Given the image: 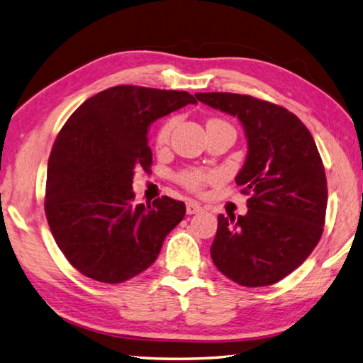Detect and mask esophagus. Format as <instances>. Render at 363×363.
<instances>
[{
    "label": "esophagus",
    "instance_id": "esophagus-1",
    "mask_svg": "<svg viewBox=\"0 0 363 363\" xmlns=\"http://www.w3.org/2000/svg\"><path fill=\"white\" fill-rule=\"evenodd\" d=\"M186 211H187V213L189 215H194V213H198V212H201L203 211V207L199 206L198 203H187V206H186Z\"/></svg>",
    "mask_w": 363,
    "mask_h": 363
}]
</instances>
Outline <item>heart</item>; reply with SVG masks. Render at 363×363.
I'll return each instance as SVG.
<instances>
[{
	"mask_svg": "<svg viewBox=\"0 0 363 363\" xmlns=\"http://www.w3.org/2000/svg\"><path fill=\"white\" fill-rule=\"evenodd\" d=\"M176 125L174 118H169L164 121L157 129L156 137H154V145H156L157 150L165 148L169 142V135H172L173 129ZM179 181L186 189L191 191H201L207 184H211L215 181V174L212 173H206V172H199V169H187L179 174Z\"/></svg>",
	"mask_w": 363,
	"mask_h": 363,
	"instance_id": "obj_1",
	"label": "heart"
}]
</instances>
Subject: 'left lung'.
Segmentation results:
<instances>
[{
  "label": "left lung",
  "instance_id": "1",
  "mask_svg": "<svg viewBox=\"0 0 363 363\" xmlns=\"http://www.w3.org/2000/svg\"><path fill=\"white\" fill-rule=\"evenodd\" d=\"M195 96L237 117L248 138V156L235 177L250 196L248 213L218 215L213 264L243 287L279 282L311 256L323 234L328 182L317 145L282 106L223 91Z\"/></svg>",
  "mask_w": 363,
  "mask_h": 363
}]
</instances>
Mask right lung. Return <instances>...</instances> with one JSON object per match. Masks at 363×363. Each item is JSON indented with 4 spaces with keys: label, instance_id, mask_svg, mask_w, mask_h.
I'll return each mask as SVG.
<instances>
[{
    "label": "right lung",
    "instance_id": "right-lung-1",
    "mask_svg": "<svg viewBox=\"0 0 363 363\" xmlns=\"http://www.w3.org/2000/svg\"><path fill=\"white\" fill-rule=\"evenodd\" d=\"M187 104L189 91L117 86L86 99L56 137L45 215L67 260L98 282L120 284L157 259L186 204L162 196L135 204L133 177L148 172V126Z\"/></svg>",
    "mask_w": 363,
    "mask_h": 363
}]
</instances>
